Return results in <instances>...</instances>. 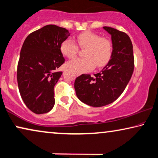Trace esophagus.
Listing matches in <instances>:
<instances>
[{
  "label": "esophagus",
  "instance_id": "esophagus-1",
  "mask_svg": "<svg viewBox=\"0 0 158 158\" xmlns=\"http://www.w3.org/2000/svg\"><path fill=\"white\" fill-rule=\"evenodd\" d=\"M76 75H77V77H79V73H76Z\"/></svg>",
  "mask_w": 158,
  "mask_h": 158
}]
</instances>
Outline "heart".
Returning <instances> with one entry per match:
<instances>
[{
	"mask_svg": "<svg viewBox=\"0 0 158 158\" xmlns=\"http://www.w3.org/2000/svg\"><path fill=\"white\" fill-rule=\"evenodd\" d=\"M77 43L85 49L83 58H78L68 63L71 70L81 73L90 71L94 67L102 68L110 60L112 55V44L109 39L102 38L97 33L83 32L77 35ZM60 52L69 59L77 56L78 47L71 39H65L61 43Z\"/></svg>",
	"mask_w": 158,
	"mask_h": 158,
	"instance_id": "heart-1",
	"label": "heart"
}]
</instances>
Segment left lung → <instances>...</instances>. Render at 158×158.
<instances>
[{
	"instance_id": "1",
	"label": "left lung",
	"mask_w": 158,
	"mask_h": 158,
	"mask_svg": "<svg viewBox=\"0 0 158 158\" xmlns=\"http://www.w3.org/2000/svg\"><path fill=\"white\" fill-rule=\"evenodd\" d=\"M111 35L112 55L101 72L91 77L81 74L76 79L74 88L78 98L87 105L101 107L110 104L120 96L134 69L133 44L126 33L103 27Z\"/></svg>"
}]
</instances>
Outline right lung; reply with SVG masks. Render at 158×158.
Returning <instances> with one entry per match:
<instances>
[{"label":"right lung","instance_id":"right-lung-1","mask_svg":"<svg viewBox=\"0 0 158 158\" xmlns=\"http://www.w3.org/2000/svg\"><path fill=\"white\" fill-rule=\"evenodd\" d=\"M69 35L64 27L47 25L24 41L17 65L18 87L33 113H47L55 105L54 87L63 73L57 69L65 62L60 47Z\"/></svg>","mask_w":158,"mask_h":158}]
</instances>
